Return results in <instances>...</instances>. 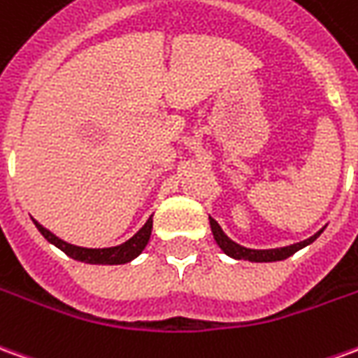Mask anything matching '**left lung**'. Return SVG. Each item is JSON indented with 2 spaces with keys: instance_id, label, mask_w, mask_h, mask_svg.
Returning <instances> with one entry per match:
<instances>
[{
  "instance_id": "8db88e82",
  "label": "left lung",
  "mask_w": 358,
  "mask_h": 358,
  "mask_svg": "<svg viewBox=\"0 0 358 358\" xmlns=\"http://www.w3.org/2000/svg\"><path fill=\"white\" fill-rule=\"evenodd\" d=\"M211 222V231H213V236L217 240V244L221 246V250L227 254V256L234 257V259H248V262H281V259H287L289 256H292L294 252H299L304 246H308L310 242L318 238L322 231H318L314 236H310L304 242H299V244H291V246H285V248H273V250H250L240 246L236 242H232L222 229L219 227V222L215 219H209Z\"/></svg>"
}]
</instances>
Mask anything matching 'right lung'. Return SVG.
<instances>
[{
    "label": "right lung",
    "instance_id": "1",
    "mask_svg": "<svg viewBox=\"0 0 358 358\" xmlns=\"http://www.w3.org/2000/svg\"><path fill=\"white\" fill-rule=\"evenodd\" d=\"M36 224V229L42 232V236L52 242L54 246L62 250V252H66L67 256L73 257L77 262H85V264H108V266H118V264H127V262H131L134 257H137L143 248L147 246V242L151 238V229H153V221L149 219V221L145 222L143 227L139 229L137 234H134L131 238L124 242V244H120V246H114V248H81V246H73V244H67L64 240H59L56 234H52L50 231H46L42 224L34 221Z\"/></svg>",
    "mask_w": 358,
    "mask_h": 358
}]
</instances>
